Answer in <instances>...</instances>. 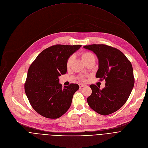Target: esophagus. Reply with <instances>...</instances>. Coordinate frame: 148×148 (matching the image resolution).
Listing matches in <instances>:
<instances>
[{"label": "esophagus", "instance_id": "34e87169", "mask_svg": "<svg viewBox=\"0 0 148 148\" xmlns=\"http://www.w3.org/2000/svg\"><path fill=\"white\" fill-rule=\"evenodd\" d=\"M79 87H86V86L85 85V84H79Z\"/></svg>", "mask_w": 148, "mask_h": 148}]
</instances>
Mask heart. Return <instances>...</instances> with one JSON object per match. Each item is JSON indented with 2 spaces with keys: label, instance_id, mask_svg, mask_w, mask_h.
I'll return each mask as SVG.
<instances>
[{
  "label": "heart",
  "instance_id": "obj_1",
  "mask_svg": "<svg viewBox=\"0 0 148 148\" xmlns=\"http://www.w3.org/2000/svg\"><path fill=\"white\" fill-rule=\"evenodd\" d=\"M81 58L82 59V60L84 61V62L85 63H87V62H88L90 60H95V57L94 56V55L90 53V52H88V51H84L81 53ZM73 61V56H70L69 57V58L67 60V62H66V66L69 69L70 67L72 62ZM81 78L82 79H84L83 77H81Z\"/></svg>",
  "mask_w": 148,
  "mask_h": 148
}]
</instances>
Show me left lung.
Returning <instances> with one entry per match:
<instances>
[{
	"mask_svg": "<svg viewBox=\"0 0 148 148\" xmlns=\"http://www.w3.org/2000/svg\"><path fill=\"white\" fill-rule=\"evenodd\" d=\"M92 51L98 60L96 77L105 81V87L100 90L90 86L92 94L87 98L91 109L102 115H107L121 108L128 99L134 86L131 62L119 50L105 45L84 46Z\"/></svg>",
	"mask_w": 148,
	"mask_h": 148,
	"instance_id": "1",
	"label": "left lung"
}]
</instances>
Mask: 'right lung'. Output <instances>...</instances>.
Returning a JSON list of instances; mask_svg holds the SVG:
<instances>
[{"instance_id": "right-lung-1", "label": "right lung", "mask_w": 148, "mask_h": 148, "mask_svg": "<svg viewBox=\"0 0 148 148\" xmlns=\"http://www.w3.org/2000/svg\"><path fill=\"white\" fill-rule=\"evenodd\" d=\"M81 45L51 46L41 51L30 66L25 90L33 108L47 118L56 119L70 108L77 84L62 87L58 77L67 73V60Z\"/></svg>"}]
</instances>
